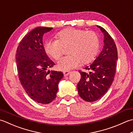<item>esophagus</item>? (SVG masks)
<instances>
[{"label":"esophagus","instance_id":"1","mask_svg":"<svg viewBox=\"0 0 133 133\" xmlns=\"http://www.w3.org/2000/svg\"><path fill=\"white\" fill-rule=\"evenodd\" d=\"M63 74H64V76H68L70 74V72H69V71H64Z\"/></svg>","mask_w":133,"mask_h":133}]
</instances>
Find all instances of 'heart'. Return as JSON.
Wrapping results in <instances>:
<instances>
[{"label": "heart", "instance_id": "heart-1", "mask_svg": "<svg viewBox=\"0 0 133 133\" xmlns=\"http://www.w3.org/2000/svg\"><path fill=\"white\" fill-rule=\"evenodd\" d=\"M58 39L48 40L45 43V51L55 59H58L63 55L64 48H69L70 55L58 62L57 68L68 71L78 66L81 63L91 62L99 49V40L97 35L92 31L75 28H68L57 34Z\"/></svg>", "mask_w": 133, "mask_h": 133}]
</instances>
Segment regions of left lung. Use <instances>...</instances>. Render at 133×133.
I'll return each mask as SVG.
<instances>
[{
	"label": "left lung",
	"instance_id": "1",
	"mask_svg": "<svg viewBox=\"0 0 133 133\" xmlns=\"http://www.w3.org/2000/svg\"><path fill=\"white\" fill-rule=\"evenodd\" d=\"M104 35V46L101 52L89 66V72H81L77 91L81 98L88 102H95L103 96L112 85L116 72L118 51L112 37L105 30L97 26Z\"/></svg>",
	"mask_w": 133,
	"mask_h": 133
}]
</instances>
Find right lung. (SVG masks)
I'll return each mask as SVG.
<instances>
[{"instance_id": "add662e5", "label": "right lung", "mask_w": 133, "mask_h": 133, "mask_svg": "<svg viewBox=\"0 0 133 133\" xmlns=\"http://www.w3.org/2000/svg\"><path fill=\"white\" fill-rule=\"evenodd\" d=\"M51 28L39 26L21 40L17 48L16 62L19 78L26 92L34 101L49 104L56 97L62 72L50 70L55 64L49 58L43 45L45 32Z\"/></svg>"}]
</instances>
